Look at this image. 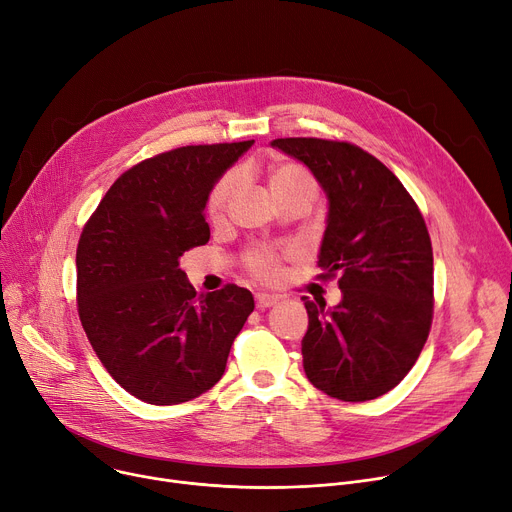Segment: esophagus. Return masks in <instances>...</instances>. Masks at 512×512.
<instances>
[{
	"instance_id": "esophagus-1",
	"label": "esophagus",
	"mask_w": 512,
	"mask_h": 512,
	"mask_svg": "<svg viewBox=\"0 0 512 512\" xmlns=\"http://www.w3.org/2000/svg\"><path fill=\"white\" fill-rule=\"evenodd\" d=\"M280 300V296L274 294H267V292H259L255 294V302H257V309H269V306H274Z\"/></svg>"
}]
</instances>
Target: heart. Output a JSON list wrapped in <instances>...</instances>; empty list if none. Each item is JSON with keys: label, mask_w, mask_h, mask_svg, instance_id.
I'll list each match as a JSON object with an SVG mask.
<instances>
[{"label": "heart", "mask_w": 512, "mask_h": 512, "mask_svg": "<svg viewBox=\"0 0 512 512\" xmlns=\"http://www.w3.org/2000/svg\"><path fill=\"white\" fill-rule=\"evenodd\" d=\"M236 187V177L234 175H226L224 179H220L216 183V187L212 189L210 197H208V212L212 218H220L222 212L226 210L228 201L234 193ZM300 187H309L315 189L313 177L309 175V170L304 166L296 164V162H282L278 166L271 168L269 173V189L271 195H280L292 189H300ZM245 265L251 271V274L259 280H276L280 276V255L276 251H271L267 247H255L245 255Z\"/></svg>", "instance_id": "b5f03b06"}]
</instances>
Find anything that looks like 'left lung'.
Instances as JSON below:
<instances>
[{
	"instance_id": "obj_1",
	"label": "left lung",
	"mask_w": 512,
	"mask_h": 512,
	"mask_svg": "<svg viewBox=\"0 0 512 512\" xmlns=\"http://www.w3.org/2000/svg\"><path fill=\"white\" fill-rule=\"evenodd\" d=\"M271 146L311 168L329 199L317 278H339L342 302L302 298L309 329L302 366L319 391L377 399L416 364L432 325V243L414 197L350 142L278 138Z\"/></svg>"
}]
</instances>
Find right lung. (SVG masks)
Segmentation results:
<instances>
[{
    "label": "right lung",
    "instance_id": "add662e5",
    "mask_svg": "<svg viewBox=\"0 0 512 512\" xmlns=\"http://www.w3.org/2000/svg\"><path fill=\"white\" fill-rule=\"evenodd\" d=\"M255 140L183 146L131 166L100 199L76 251L78 315L133 397L177 405L212 389L255 309L247 288L199 294L179 259L210 241L214 183Z\"/></svg>",
    "mask_w": 512,
    "mask_h": 512
}]
</instances>
